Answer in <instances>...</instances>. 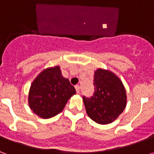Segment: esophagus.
Returning <instances> with one entry per match:
<instances>
[{
	"mask_svg": "<svg viewBox=\"0 0 154 154\" xmlns=\"http://www.w3.org/2000/svg\"><path fill=\"white\" fill-rule=\"evenodd\" d=\"M75 89L77 91V93H79V92H80V87H79L78 85L75 86Z\"/></svg>",
	"mask_w": 154,
	"mask_h": 154,
	"instance_id": "esophagus-1",
	"label": "esophagus"
}]
</instances>
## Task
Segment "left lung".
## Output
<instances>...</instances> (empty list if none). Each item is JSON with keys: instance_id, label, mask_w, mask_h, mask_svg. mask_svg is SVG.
I'll list each match as a JSON object with an SVG mask.
<instances>
[{"instance_id": "1", "label": "left lung", "mask_w": 154, "mask_h": 154, "mask_svg": "<svg viewBox=\"0 0 154 154\" xmlns=\"http://www.w3.org/2000/svg\"><path fill=\"white\" fill-rule=\"evenodd\" d=\"M93 85V95L82 97L87 115L100 125L113 122L126 106V91L122 82L113 72L100 68L95 72Z\"/></svg>"}]
</instances>
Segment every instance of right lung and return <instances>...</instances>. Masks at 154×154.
Here are the masks:
<instances>
[{
  "mask_svg": "<svg viewBox=\"0 0 154 154\" xmlns=\"http://www.w3.org/2000/svg\"><path fill=\"white\" fill-rule=\"evenodd\" d=\"M74 94L75 88L62 76L60 67H50L43 71L31 84L29 105L37 116L48 119L60 113Z\"/></svg>",
  "mask_w": 154,
  "mask_h": 154,
  "instance_id": "obj_1",
  "label": "right lung"
}]
</instances>
